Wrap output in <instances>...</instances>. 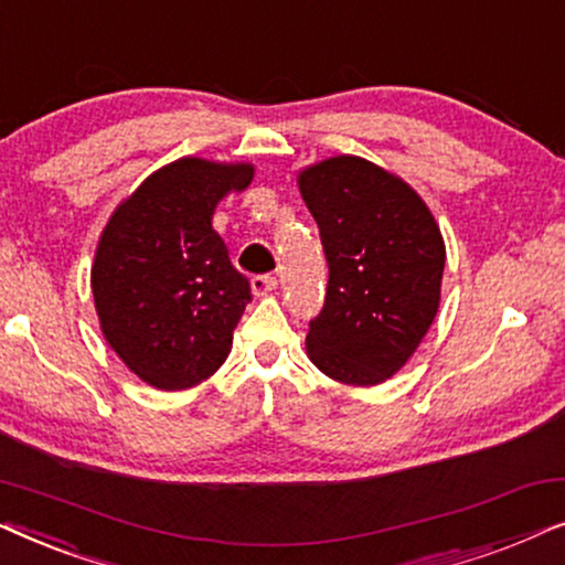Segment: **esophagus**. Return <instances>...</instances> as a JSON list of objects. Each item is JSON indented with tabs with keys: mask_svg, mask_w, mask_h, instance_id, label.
Instances as JSON below:
<instances>
[{
	"mask_svg": "<svg viewBox=\"0 0 565 565\" xmlns=\"http://www.w3.org/2000/svg\"><path fill=\"white\" fill-rule=\"evenodd\" d=\"M273 290H277V280L273 275H257L252 280V292H254V298H265V296H269V292Z\"/></svg>",
	"mask_w": 565,
	"mask_h": 565,
	"instance_id": "esophagus-1",
	"label": "esophagus"
}]
</instances>
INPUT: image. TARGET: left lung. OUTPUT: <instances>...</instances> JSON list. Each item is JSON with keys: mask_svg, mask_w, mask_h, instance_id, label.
<instances>
[{"mask_svg": "<svg viewBox=\"0 0 565 565\" xmlns=\"http://www.w3.org/2000/svg\"><path fill=\"white\" fill-rule=\"evenodd\" d=\"M298 190L329 262L327 303L308 323V360L344 385L385 383L437 316L443 231L412 184L352 153L300 169Z\"/></svg>", "mask_w": 565, "mask_h": 565, "instance_id": "1", "label": "left lung"}]
</instances>
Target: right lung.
<instances>
[{
  "mask_svg": "<svg viewBox=\"0 0 565 565\" xmlns=\"http://www.w3.org/2000/svg\"><path fill=\"white\" fill-rule=\"evenodd\" d=\"M252 180V161L174 159L122 198L99 234L89 273L99 329L151 388H192L228 358L252 292L213 213Z\"/></svg>",
  "mask_w": 565,
  "mask_h": 565,
  "instance_id": "1",
  "label": "right lung"
}]
</instances>
